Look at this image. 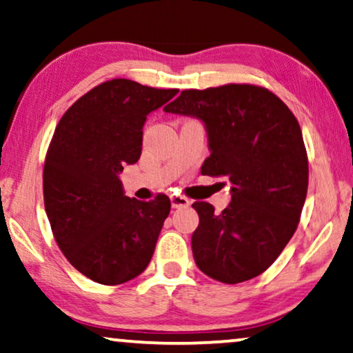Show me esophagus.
Segmentation results:
<instances>
[{
    "mask_svg": "<svg viewBox=\"0 0 353 353\" xmlns=\"http://www.w3.org/2000/svg\"><path fill=\"white\" fill-rule=\"evenodd\" d=\"M192 201L184 195H172L171 196V205L172 208H181V206H189Z\"/></svg>",
    "mask_w": 353,
    "mask_h": 353,
    "instance_id": "1",
    "label": "esophagus"
}]
</instances>
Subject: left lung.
Returning <instances> with one entry per match:
<instances>
[{
  "label": "left lung",
  "mask_w": 353,
  "mask_h": 353,
  "mask_svg": "<svg viewBox=\"0 0 353 353\" xmlns=\"http://www.w3.org/2000/svg\"><path fill=\"white\" fill-rule=\"evenodd\" d=\"M164 111L203 121L211 154L201 174L232 184L231 203L221 213L206 201L192 205L200 218L192 234L196 266L224 284L256 278L292 239L307 199L299 121L274 93L250 83L190 88Z\"/></svg>",
  "instance_id": "1"
}]
</instances>
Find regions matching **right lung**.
<instances>
[{
    "label": "right lung",
    "mask_w": 353,
    "mask_h": 353,
    "mask_svg": "<svg viewBox=\"0 0 353 353\" xmlns=\"http://www.w3.org/2000/svg\"><path fill=\"white\" fill-rule=\"evenodd\" d=\"M177 92L112 79L79 98L56 125L43 168L46 216L68 261L95 283H128L152 260L171 200L129 199L119 172L139 161L147 116Z\"/></svg>",
    "instance_id": "add662e5"
}]
</instances>
